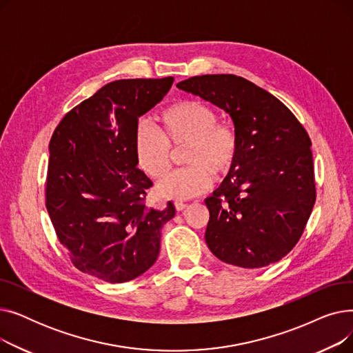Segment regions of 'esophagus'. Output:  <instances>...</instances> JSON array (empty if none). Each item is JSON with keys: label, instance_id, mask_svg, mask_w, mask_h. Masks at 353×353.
<instances>
[{"label": "esophagus", "instance_id": "34e87169", "mask_svg": "<svg viewBox=\"0 0 353 353\" xmlns=\"http://www.w3.org/2000/svg\"><path fill=\"white\" fill-rule=\"evenodd\" d=\"M174 208H176V210H177V212H181V210H184V209L188 208V205H186V203H183V201L176 200V201H174Z\"/></svg>", "mask_w": 353, "mask_h": 353}]
</instances>
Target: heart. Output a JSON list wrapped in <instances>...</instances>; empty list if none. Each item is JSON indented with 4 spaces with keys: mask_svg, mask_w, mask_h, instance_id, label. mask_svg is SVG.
Masks as SVG:
<instances>
[{
    "mask_svg": "<svg viewBox=\"0 0 353 353\" xmlns=\"http://www.w3.org/2000/svg\"><path fill=\"white\" fill-rule=\"evenodd\" d=\"M159 130L140 124L134 134V152L140 169L153 179L169 172L173 152L188 148L183 163L188 169L165 176L157 184V194L170 200H188L205 193L212 174L226 176L234 165L239 140L236 130L217 123L216 111L197 100H183L160 114Z\"/></svg>",
    "mask_w": 353,
    "mask_h": 353,
    "instance_id": "b5f03b06",
    "label": "heart"
}]
</instances>
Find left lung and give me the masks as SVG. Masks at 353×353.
Masks as SVG:
<instances>
[{
    "label": "left lung",
    "mask_w": 353,
    "mask_h": 353,
    "mask_svg": "<svg viewBox=\"0 0 353 353\" xmlns=\"http://www.w3.org/2000/svg\"><path fill=\"white\" fill-rule=\"evenodd\" d=\"M177 87L225 110L237 133L234 165L205 200L210 252L245 269L279 262L298 243L316 200L306 130L281 100L233 74L196 76Z\"/></svg>",
    "instance_id": "obj_1"
}]
</instances>
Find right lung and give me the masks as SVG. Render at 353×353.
<instances>
[{
    "instance_id": "1",
    "label": "right lung",
    "mask_w": 353,
    "mask_h": 353,
    "mask_svg": "<svg viewBox=\"0 0 353 353\" xmlns=\"http://www.w3.org/2000/svg\"><path fill=\"white\" fill-rule=\"evenodd\" d=\"M173 77L117 80L65 114L50 141L46 206L72 265L110 283L136 279L160 252L174 217L145 206L153 186L137 167L139 119L169 92Z\"/></svg>"
}]
</instances>
